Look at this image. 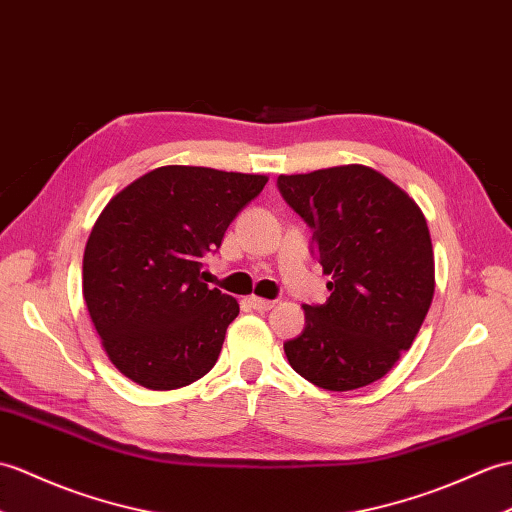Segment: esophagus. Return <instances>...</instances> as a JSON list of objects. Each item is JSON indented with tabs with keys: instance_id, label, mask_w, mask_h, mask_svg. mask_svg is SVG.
<instances>
[{
	"instance_id": "1",
	"label": "esophagus",
	"mask_w": 512,
	"mask_h": 512,
	"mask_svg": "<svg viewBox=\"0 0 512 512\" xmlns=\"http://www.w3.org/2000/svg\"><path fill=\"white\" fill-rule=\"evenodd\" d=\"M251 305H253V310H257V312H268V310H272V307H275V301L261 299V296H251Z\"/></svg>"
}]
</instances>
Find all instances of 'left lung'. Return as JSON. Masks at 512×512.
<instances>
[{
	"mask_svg": "<svg viewBox=\"0 0 512 512\" xmlns=\"http://www.w3.org/2000/svg\"><path fill=\"white\" fill-rule=\"evenodd\" d=\"M283 200L307 222L329 299L303 305L290 366L325 390L382 379L412 347L434 296V253L423 211L366 165L281 174Z\"/></svg>",
	"mask_w": 512,
	"mask_h": 512,
	"instance_id": "8db88e82",
	"label": "left lung"
}]
</instances>
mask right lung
Here are the masks:
<instances>
[{
    "mask_svg": "<svg viewBox=\"0 0 512 512\" xmlns=\"http://www.w3.org/2000/svg\"><path fill=\"white\" fill-rule=\"evenodd\" d=\"M266 183L264 174L163 165L104 207L82 257V296L122 375L174 390L211 371L240 305L202 281V257Z\"/></svg>",
    "mask_w": 512,
    "mask_h": 512,
    "instance_id": "obj_1",
    "label": "right lung"
}]
</instances>
